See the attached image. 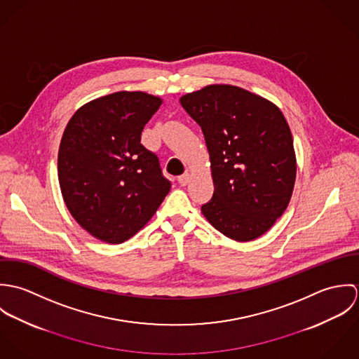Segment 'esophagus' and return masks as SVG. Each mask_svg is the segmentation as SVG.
Segmentation results:
<instances>
[{"instance_id":"esophagus-1","label":"esophagus","mask_w":359,"mask_h":359,"mask_svg":"<svg viewBox=\"0 0 359 359\" xmlns=\"http://www.w3.org/2000/svg\"><path fill=\"white\" fill-rule=\"evenodd\" d=\"M189 180H191V174H189V172H185V174H182V175L178 177V184L182 185V187H185V185H188Z\"/></svg>"}]
</instances>
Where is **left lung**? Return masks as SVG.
I'll use <instances>...</instances> for the list:
<instances>
[{
    "instance_id": "1",
    "label": "left lung",
    "mask_w": 359,
    "mask_h": 359,
    "mask_svg": "<svg viewBox=\"0 0 359 359\" xmlns=\"http://www.w3.org/2000/svg\"><path fill=\"white\" fill-rule=\"evenodd\" d=\"M201 126L214 194L205 219L236 242L255 241L285 212L297 161L289 124L275 103L245 88L211 84L180 98Z\"/></svg>"
}]
</instances>
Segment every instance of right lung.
Segmentation results:
<instances>
[{
	"instance_id": "add662e5",
	"label": "right lung",
	"mask_w": 359,
	"mask_h": 359,
	"mask_svg": "<svg viewBox=\"0 0 359 359\" xmlns=\"http://www.w3.org/2000/svg\"><path fill=\"white\" fill-rule=\"evenodd\" d=\"M161 98L118 91L83 104L69 120L57 154L65 205L94 238L118 245L154 217L171 184L141 144Z\"/></svg>"
}]
</instances>
